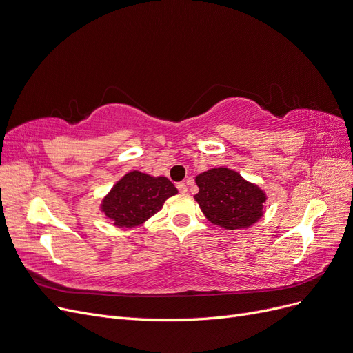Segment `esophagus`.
<instances>
[{
  "instance_id": "34e87169",
  "label": "esophagus",
  "mask_w": 353,
  "mask_h": 353,
  "mask_svg": "<svg viewBox=\"0 0 353 353\" xmlns=\"http://www.w3.org/2000/svg\"><path fill=\"white\" fill-rule=\"evenodd\" d=\"M177 189H179V192L180 193H186L188 192V186H186V183H177Z\"/></svg>"
}]
</instances>
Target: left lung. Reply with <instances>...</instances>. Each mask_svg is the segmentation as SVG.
<instances>
[{"mask_svg": "<svg viewBox=\"0 0 353 353\" xmlns=\"http://www.w3.org/2000/svg\"><path fill=\"white\" fill-rule=\"evenodd\" d=\"M194 181L199 188L194 201L214 225L224 230L249 228L265 214V190L236 170L211 168L198 174Z\"/></svg>", "mask_w": 353, "mask_h": 353, "instance_id": "1", "label": "left lung"}]
</instances>
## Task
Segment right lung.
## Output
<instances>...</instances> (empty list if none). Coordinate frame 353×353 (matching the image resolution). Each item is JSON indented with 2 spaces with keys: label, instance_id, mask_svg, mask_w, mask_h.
Instances as JSON below:
<instances>
[{
  "label": "right lung",
  "instance_id": "obj_1",
  "mask_svg": "<svg viewBox=\"0 0 353 353\" xmlns=\"http://www.w3.org/2000/svg\"><path fill=\"white\" fill-rule=\"evenodd\" d=\"M174 194L177 189L167 177H154L132 170L117 180L101 199L100 211L117 228H135L159 212Z\"/></svg>",
  "mask_w": 353,
  "mask_h": 353
}]
</instances>
